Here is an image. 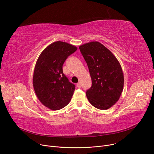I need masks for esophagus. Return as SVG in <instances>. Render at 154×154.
Instances as JSON below:
<instances>
[{
  "instance_id": "esophagus-1",
  "label": "esophagus",
  "mask_w": 154,
  "mask_h": 154,
  "mask_svg": "<svg viewBox=\"0 0 154 154\" xmlns=\"http://www.w3.org/2000/svg\"><path fill=\"white\" fill-rule=\"evenodd\" d=\"M77 87L80 88V87H81V85H80V82L77 83Z\"/></svg>"
}]
</instances>
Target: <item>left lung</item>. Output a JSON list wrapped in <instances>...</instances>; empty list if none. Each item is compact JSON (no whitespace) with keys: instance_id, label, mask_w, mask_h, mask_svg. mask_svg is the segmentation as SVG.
<instances>
[{"instance_id":"obj_1","label":"left lung","mask_w":154,"mask_h":154,"mask_svg":"<svg viewBox=\"0 0 154 154\" xmlns=\"http://www.w3.org/2000/svg\"><path fill=\"white\" fill-rule=\"evenodd\" d=\"M79 49L92 79L87 97L95 108L107 110L119 100L123 91L124 77L120 64L116 56L99 42L81 45Z\"/></svg>"}]
</instances>
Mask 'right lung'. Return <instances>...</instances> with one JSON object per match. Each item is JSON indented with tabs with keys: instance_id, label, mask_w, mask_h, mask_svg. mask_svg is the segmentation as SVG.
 I'll return each instance as SVG.
<instances>
[{
	"instance_id": "add662e5",
	"label": "right lung",
	"mask_w": 154,
	"mask_h": 154,
	"mask_svg": "<svg viewBox=\"0 0 154 154\" xmlns=\"http://www.w3.org/2000/svg\"><path fill=\"white\" fill-rule=\"evenodd\" d=\"M77 47L62 41L48 45L40 54L33 75V87L44 106L53 110H59L70 102L75 85L63 74L62 66Z\"/></svg>"
}]
</instances>
